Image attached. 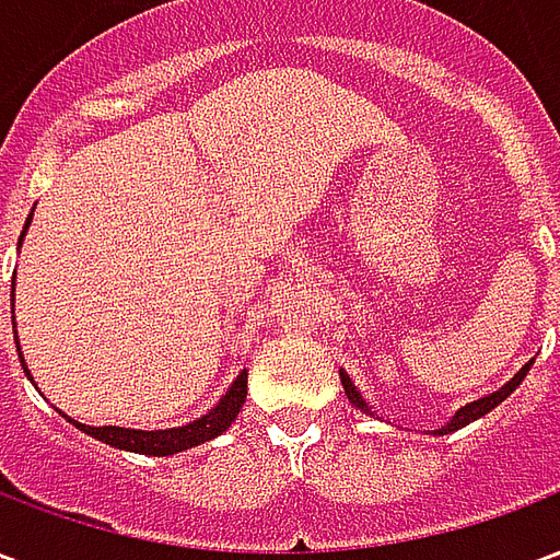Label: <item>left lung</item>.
<instances>
[{"instance_id": "1", "label": "left lung", "mask_w": 560, "mask_h": 560, "mask_svg": "<svg viewBox=\"0 0 560 560\" xmlns=\"http://www.w3.org/2000/svg\"><path fill=\"white\" fill-rule=\"evenodd\" d=\"M530 363H534V360H528V363L522 365V369H518L516 375L510 377V381H506V384H504V387H501V389H494V393H489V396H482V399H477V401H468L465 408H458V411L453 413V417H450V420H446L444 425H438V429H434L432 434L458 432L462 425H468V422H474V420H480V417H486V413L492 411V408H498V405H501V401H504L506 396H510V393H513V389H516L518 384H522V381H525V375H528ZM339 377H341V387H345V396H348V401H351L353 408H357V411L369 413V417H377V413L372 411V405H369V401L363 399V393L357 389V384H353L351 375H348L345 369H339Z\"/></svg>"}]
</instances>
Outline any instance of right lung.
I'll list each match as a JSON object with an SVG mask.
<instances>
[{
    "mask_svg": "<svg viewBox=\"0 0 560 560\" xmlns=\"http://www.w3.org/2000/svg\"><path fill=\"white\" fill-rule=\"evenodd\" d=\"M32 224V212L26 224H23V233H20V245H23V236L30 231ZM11 308H14V281H11ZM14 317V312H11ZM14 341H18V353H20V363H23V372L32 381V372L26 360H23V351H20V339H18V329H14ZM35 384V381H32ZM245 393H248V372H240L236 381H233L228 393L221 396L212 408H209L203 417H197V420L185 422V425H173V429H126V425H86V422L71 420L68 413H62L68 422H74L80 432H86L95 441H102V444H110L116 450H126V453H140V456H176V453H185V450H191V446H200L212 441V438H219L221 432H228L231 429V422L236 420V413L245 405Z\"/></svg>",
    "mask_w": 560,
    "mask_h": 560,
    "instance_id": "obj_1",
    "label": "right lung"
}]
</instances>
